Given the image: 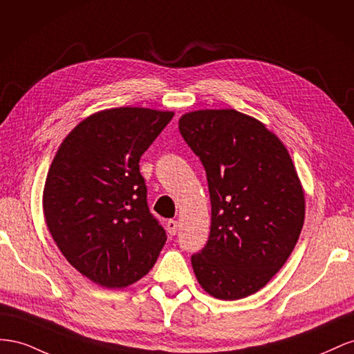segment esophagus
Instances as JSON below:
<instances>
[{
  "label": "esophagus",
  "mask_w": 354,
  "mask_h": 354,
  "mask_svg": "<svg viewBox=\"0 0 354 354\" xmlns=\"http://www.w3.org/2000/svg\"><path fill=\"white\" fill-rule=\"evenodd\" d=\"M166 227H167L169 234H170V236H175V234H176V231H178V221H175V219H169V221H167V224H166Z\"/></svg>",
  "instance_id": "1"
}]
</instances>
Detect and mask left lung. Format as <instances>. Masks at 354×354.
Here are the masks:
<instances>
[{
    "label": "left lung",
    "mask_w": 354,
    "mask_h": 354,
    "mask_svg": "<svg viewBox=\"0 0 354 354\" xmlns=\"http://www.w3.org/2000/svg\"><path fill=\"white\" fill-rule=\"evenodd\" d=\"M179 132L206 170L207 243L191 257L207 294L240 299L283 267L304 224V193L280 139L236 109L196 111Z\"/></svg>",
    "instance_id": "1"
}]
</instances>
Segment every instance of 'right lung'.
<instances>
[{"label":"right lung","mask_w":354,"mask_h":354,"mask_svg":"<svg viewBox=\"0 0 354 354\" xmlns=\"http://www.w3.org/2000/svg\"><path fill=\"white\" fill-rule=\"evenodd\" d=\"M171 117L132 106L90 115L65 138L48 169L47 227L69 264L100 286L135 283L166 243L147 203L139 160Z\"/></svg>","instance_id":"1"}]
</instances>
